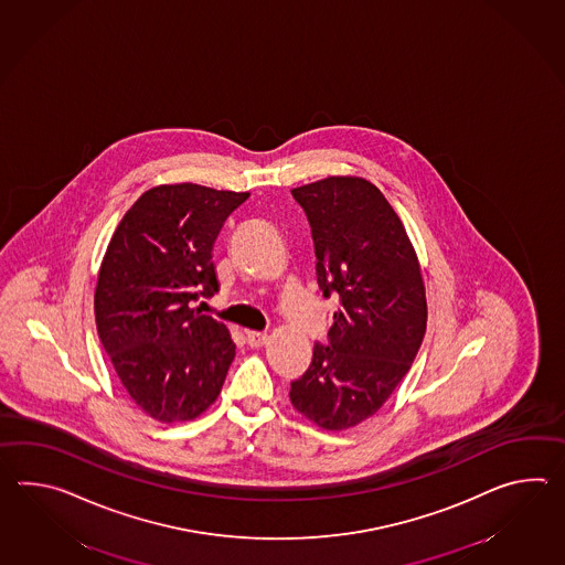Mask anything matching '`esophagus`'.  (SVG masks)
Returning <instances> with one entry per match:
<instances>
[{"label":"esophagus","mask_w":565,"mask_h":565,"mask_svg":"<svg viewBox=\"0 0 565 565\" xmlns=\"http://www.w3.org/2000/svg\"><path fill=\"white\" fill-rule=\"evenodd\" d=\"M267 340H269V337L264 334V332H247V344L253 347V349L265 347V344H267Z\"/></svg>","instance_id":"1"}]
</instances>
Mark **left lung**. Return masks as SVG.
Returning <instances> with one entry per match:
<instances>
[{
  "mask_svg": "<svg viewBox=\"0 0 565 565\" xmlns=\"http://www.w3.org/2000/svg\"><path fill=\"white\" fill-rule=\"evenodd\" d=\"M291 194L312 228L318 288L339 298V310L289 399L339 431L375 415L412 369L426 334V288L402 218L375 184L328 175Z\"/></svg>",
  "mask_w": 565,
  "mask_h": 565,
  "instance_id": "left-lung-1",
  "label": "left lung"
}]
</instances>
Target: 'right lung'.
Here are the masks:
<instances>
[{
  "mask_svg": "<svg viewBox=\"0 0 565 565\" xmlns=\"http://www.w3.org/2000/svg\"><path fill=\"white\" fill-rule=\"evenodd\" d=\"M249 192L162 184L115 228L95 289L100 344L129 397L163 424L206 412L223 390L235 342L190 303L218 291L213 247Z\"/></svg>",
  "mask_w": 565,
  "mask_h": 565,
  "instance_id": "obj_1",
  "label": "right lung"
}]
</instances>
